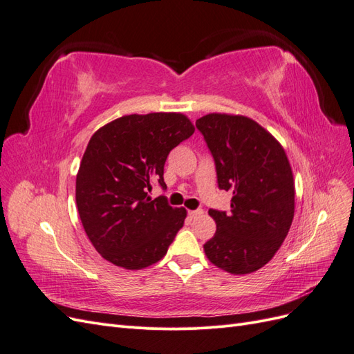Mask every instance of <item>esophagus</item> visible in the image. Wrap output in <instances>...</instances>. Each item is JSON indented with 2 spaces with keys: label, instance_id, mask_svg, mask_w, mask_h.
Masks as SVG:
<instances>
[{
  "label": "esophagus",
  "instance_id": "esophagus-1",
  "mask_svg": "<svg viewBox=\"0 0 354 354\" xmlns=\"http://www.w3.org/2000/svg\"><path fill=\"white\" fill-rule=\"evenodd\" d=\"M203 214V209H194V211H189V217H192V218H196V217H199V216H202Z\"/></svg>",
  "mask_w": 354,
  "mask_h": 354
}]
</instances>
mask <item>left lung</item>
Listing matches in <instances>:
<instances>
[{
  "instance_id": "left-lung-1",
  "label": "left lung",
  "mask_w": 354,
  "mask_h": 354,
  "mask_svg": "<svg viewBox=\"0 0 354 354\" xmlns=\"http://www.w3.org/2000/svg\"><path fill=\"white\" fill-rule=\"evenodd\" d=\"M196 128L216 162L218 187L233 192L229 212L208 211L217 230L203 251L224 272L252 273L273 259L291 227V165L282 145L251 118L208 113Z\"/></svg>"
}]
</instances>
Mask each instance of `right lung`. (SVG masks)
I'll use <instances>...</instances> for the list:
<instances>
[{
    "label": "right lung",
    "mask_w": 354,
    "mask_h": 354,
    "mask_svg": "<svg viewBox=\"0 0 354 354\" xmlns=\"http://www.w3.org/2000/svg\"><path fill=\"white\" fill-rule=\"evenodd\" d=\"M194 133L186 115L156 112L121 116L91 136L75 198L84 230L104 260L140 270L167 254L187 212L147 192L155 181L167 187V156Z\"/></svg>",
    "instance_id": "1"
}]
</instances>
